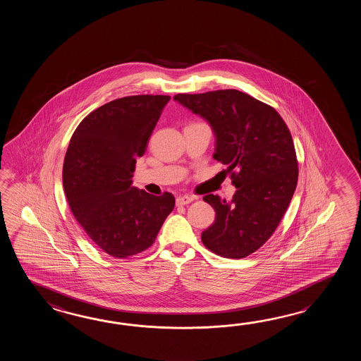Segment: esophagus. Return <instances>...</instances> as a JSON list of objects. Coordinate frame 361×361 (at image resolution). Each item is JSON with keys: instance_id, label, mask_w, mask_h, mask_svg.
I'll return each instance as SVG.
<instances>
[{"instance_id": "obj_1", "label": "esophagus", "mask_w": 361, "mask_h": 361, "mask_svg": "<svg viewBox=\"0 0 361 361\" xmlns=\"http://www.w3.org/2000/svg\"><path fill=\"white\" fill-rule=\"evenodd\" d=\"M195 200L193 196H188V195H184V196H179L177 197V205L178 207H182V205H187Z\"/></svg>"}]
</instances>
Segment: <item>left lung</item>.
<instances>
[{
  "label": "left lung",
  "instance_id": "obj_1",
  "mask_svg": "<svg viewBox=\"0 0 361 361\" xmlns=\"http://www.w3.org/2000/svg\"><path fill=\"white\" fill-rule=\"evenodd\" d=\"M174 99L212 126L213 157L227 166L236 187L231 202L204 196L215 221L202 232V244L221 257L245 258L272 236L295 191L292 134L275 108L235 89L177 94Z\"/></svg>",
  "mask_w": 361,
  "mask_h": 361
}]
</instances>
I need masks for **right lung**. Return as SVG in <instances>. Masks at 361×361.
<instances>
[{
  "mask_svg": "<svg viewBox=\"0 0 361 361\" xmlns=\"http://www.w3.org/2000/svg\"><path fill=\"white\" fill-rule=\"evenodd\" d=\"M169 100V95L112 100L86 116L69 142L63 165L69 207L95 245L115 258L152 245L176 205L169 192L154 196L131 180L135 159L146 152Z\"/></svg>",
  "mask_w": 361,
  "mask_h": 361,
  "instance_id": "obj_1",
  "label": "right lung"
}]
</instances>
